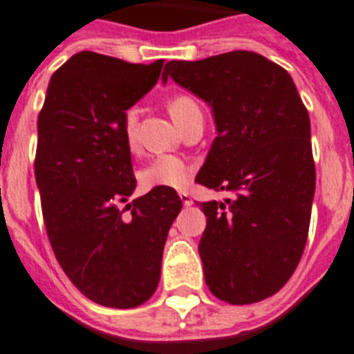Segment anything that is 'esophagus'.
Instances as JSON below:
<instances>
[{
  "instance_id": "obj_1",
  "label": "esophagus",
  "mask_w": 354,
  "mask_h": 354,
  "mask_svg": "<svg viewBox=\"0 0 354 354\" xmlns=\"http://www.w3.org/2000/svg\"><path fill=\"white\" fill-rule=\"evenodd\" d=\"M179 197H180V201H183V205H185V206H192V205H194V201H192L190 194H186V192H180Z\"/></svg>"
}]
</instances>
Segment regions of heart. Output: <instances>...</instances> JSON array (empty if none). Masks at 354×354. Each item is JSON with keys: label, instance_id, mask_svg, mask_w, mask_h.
Here are the masks:
<instances>
[{"label": "heart", "instance_id": "1", "mask_svg": "<svg viewBox=\"0 0 354 354\" xmlns=\"http://www.w3.org/2000/svg\"><path fill=\"white\" fill-rule=\"evenodd\" d=\"M168 111L175 124L179 126L192 113L201 111L199 104L188 95H177L169 98ZM137 109H129L124 115V137L131 151L137 149ZM192 177L190 164L175 155H159L149 160L138 171V183L144 190H183L188 186Z\"/></svg>", "mask_w": 354, "mask_h": 354}]
</instances>
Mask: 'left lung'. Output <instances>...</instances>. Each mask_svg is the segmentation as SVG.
<instances>
[{
    "label": "left lung",
    "instance_id": "1",
    "mask_svg": "<svg viewBox=\"0 0 354 354\" xmlns=\"http://www.w3.org/2000/svg\"><path fill=\"white\" fill-rule=\"evenodd\" d=\"M168 76L203 98L216 120L195 180L234 195L201 203L206 285L232 305L261 301L289 281L307 243L316 186L309 113L289 73L250 50L171 60Z\"/></svg>",
    "mask_w": 354,
    "mask_h": 354
}]
</instances>
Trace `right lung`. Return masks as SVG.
Returning a JSON list of instances; mask_svg holds the SVG:
<instances>
[{
    "mask_svg": "<svg viewBox=\"0 0 354 354\" xmlns=\"http://www.w3.org/2000/svg\"><path fill=\"white\" fill-rule=\"evenodd\" d=\"M162 64L82 50L53 75L38 115L34 174L50 247L76 289L104 307L151 298L183 208L175 190L128 203L137 180L124 115L157 84Z\"/></svg>",
    "mask_w": 354,
    "mask_h": 354,
    "instance_id": "add662e5",
    "label": "right lung"
}]
</instances>
